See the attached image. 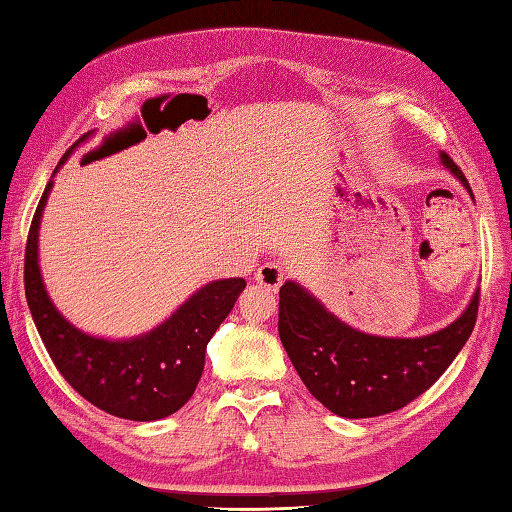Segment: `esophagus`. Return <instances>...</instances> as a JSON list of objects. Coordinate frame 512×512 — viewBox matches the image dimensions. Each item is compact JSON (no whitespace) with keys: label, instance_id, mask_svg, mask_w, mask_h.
<instances>
[{"label":"esophagus","instance_id":"34e87169","mask_svg":"<svg viewBox=\"0 0 512 512\" xmlns=\"http://www.w3.org/2000/svg\"><path fill=\"white\" fill-rule=\"evenodd\" d=\"M256 283L265 290H276L283 283V267L279 263H265L256 270Z\"/></svg>","mask_w":512,"mask_h":512}]
</instances>
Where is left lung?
<instances>
[{
  "instance_id": "obj_1",
  "label": "left lung",
  "mask_w": 512,
  "mask_h": 512,
  "mask_svg": "<svg viewBox=\"0 0 512 512\" xmlns=\"http://www.w3.org/2000/svg\"><path fill=\"white\" fill-rule=\"evenodd\" d=\"M442 165L463 183L465 174L447 154ZM479 311V290L445 329L420 338H383L335 317L297 281L279 290V335L311 395L331 413L349 420L395 413L440 379L465 347Z\"/></svg>"
}]
</instances>
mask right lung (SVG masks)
<instances>
[{
	"instance_id": "1",
	"label": "right lung",
	"mask_w": 512,
	"mask_h": 512,
	"mask_svg": "<svg viewBox=\"0 0 512 512\" xmlns=\"http://www.w3.org/2000/svg\"><path fill=\"white\" fill-rule=\"evenodd\" d=\"M79 142L67 149L54 174ZM52 186L54 179H49L24 254L27 304L49 356L63 379L104 413L133 422H154L177 413L204 372L208 340L231 313L247 281L238 276L206 283L165 322L136 338L111 340L81 331L54 306L40 274L38 231Z\"/></svg>"
}]
</instances>
